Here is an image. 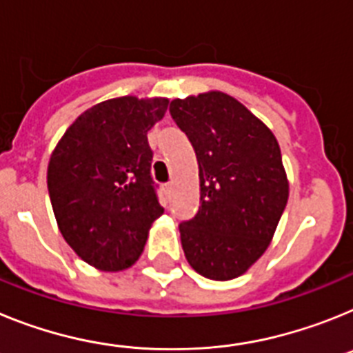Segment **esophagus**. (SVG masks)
<instances>
[{
    "label": "esophagus",
    "instance_id": "34e87169",
    "mask_svg": "<svg viewBox=\"0 0 353 353\" xmlns=\"http://www.w3.org/2000/svg\"><path fill=\"white\" fill-rule=\"evenodd\" d=\"M163 192H165V195L172 194V183H165V185H163Z\"/></svg>",
    "mask_w": 353,
    "mask_h": 353
}]
</instances>
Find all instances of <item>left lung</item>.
Segmentation results:
<instances>
[{"label":"left lung","instance_id":"1","mask_svg":"<svg viewBox=\"0 0 353 353\" xmlns=\"http://www.w3.org/2000/svg\"><path fill=\"white\" fill-rule=\"evenodd\" d=\"M199 163L201 206L179 223L190 266L202 277L231 281L268 249L290 185L274 133L223 92L170 103Z\"/></svg>","mask_w":353,"mask_h":353}]
</instances>
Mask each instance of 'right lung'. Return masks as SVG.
Listing matches in <instances>:
<instances>
[{"instance_id":"obj_1","label":"right lung","mask_w":353,"mask_h":353,"mask_svg":"<svg viewBox=\"0 0 353 353\" xmlns=\"http://www.w3.org/2000/svg\"><path fill=\"white\" fill-rule=\"evenodd\" d=\"M167 106L165 97L103 101L69 125L49 159L48 190L58 229L97 270L134 265L152 222L163 214L147 131Z\"/></svg>"}]
</instances>
